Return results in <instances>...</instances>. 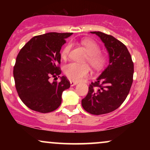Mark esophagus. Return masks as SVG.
Here are the masks:
<instances>
[{"mask_svg":"<svg viewBox=\"0 0 150 150\" xmlns=\"http://www.w3.org/2000/svg\"><path fill=\"white\" fill-rule=\"evenodd\" d=\"M77 84V82H75V81H70V85L73 87L74 85H76Z\"/></svg>","mask_w":150,"mask_h":150,"instance_id":"1","label":"esophagus"}]
</instances>
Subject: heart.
Returning a JSON list of instances; mask_svg holds the SVG:
<instances>
[{
	"instance_id": "heart-1",
	"label": "heart",
	"mask_w": 150,
	"mask_h": 150,
	"mask_svg": "<svg viewBox=\"0 0 150 150\" xmlns=\"http://www.w3.org/2000/svg\"><path fill=\"white\" fill-rule=\"evenodd\" d=\"M82 44L87 49L88 56L86 58V61L89 62L91 66L95 70H101L106 65L107 58L104 55L101 54V49L97 43L91 39H84ZM72 47L71 43H68L63 48L61 52L63 58H66L69 55ZM65 74L70 80L73 81H80L84 77H87L90 73L89 65L87 64H80V63L71 62L65 66Z\"/></svg>"
}]
</instances>
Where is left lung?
<instances>
[{
	"mask_svg": "<svg viewBox=\"0 0 150 150\" xmlns=\"http://www.w3.org/2000/svg\"><path fill=\"white\" fill-rule=\"evenodd\" d=\"M100 37L109 53V65L91 82L82 106L93 115L112 112L125 100L133 81L134 64L128 49L121 42L101 32H91Z\"/></svg>",
	"mask_w": 150,
	"mask_h": 150,
	"instance_id": "8db88e82",
	"label": "left lung"
}]
</instances>
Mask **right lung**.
Returning <instances> with one entry per match:
<instances>
[{
    "instance_id": "obj_1",
    "label": "right lung",
    "mask_w": 150,
    "mask_h": 150,
    "mask_svg": "<svg viewBox=\"0 0 150 150\" xmlns=\"http://www.w3.org/2000/svg\"><path fill=\"white\" fill-rule=\"evenodd\" d=\"M72 34L49 32L35 36L19 52L13 69L15 88L30 109L49 113L61 105L62 93L70 87V81L65 76L53 83L49 80L61 75L60 51Z\"/></svg>"
}]
</instances>
